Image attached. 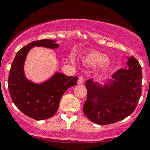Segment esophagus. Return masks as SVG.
Masks as SVG:
<instances>
[{"mask_svg": "<svg viewBox=\"0 0 150 150\" xmlns=\"http://www.w3.org/2000/svg\"><path fill=\"white\" fill-rule=\"evenodd\" d=\"M83 82H84V77H83V76H80L78 78L77 83H78L79 85H82V84H83Z\"/></svg>", "mask_w": 150, "mask_h": 150, "instance_id": "obj_1", "label": "esophagus"}]
</instances>
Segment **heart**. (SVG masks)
<instances>
[{"mask_svg":"<svg viewBox=\"0 0 150 150\" xmlns=\"http://www.w3.org/2000/svg\"><path fill=\"white\" fill-rule=\"evenodd\" d=\"M84 61L86 64L92 65V66H96L101 64H104L106 66V62L108 61V58L106 56H104L102 53L99 52H91L84 58Z\"/></svg>","mask_w":150,"mask_h":150,"instance_id":"obj_1","label":"heart"}]
</instances>
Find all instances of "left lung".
<instances>
[{
    "instance_id": "8db88e82",
    "label": "left lung",
    "mask_w": 150,
    "mask_h": 150,
    "mask_svg": "<svg viewBox=\"0 0 150 150\" xmlns=\"http://www.w3.org/2000/svg\"><path fill=\"white\" fill-rule=\"evenodd\" d=\"M128 69H119L104 85L89 79L86 82L87 100L83 112L98 125L116 123L135 111L142 94V68L133 56L128 58Z\"/></svg>"
}]
</instances>
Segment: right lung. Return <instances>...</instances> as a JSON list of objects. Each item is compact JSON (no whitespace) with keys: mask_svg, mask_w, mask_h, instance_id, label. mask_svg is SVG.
Masks as SVG:
<instances>
[{"mask_svg":"<svg viewBox=\"0 0 150 150\" xmlns=\"http://www.w3.org/2000/svg\"><path fill=\"white\" fill-rule=\"evenodd\" d=\"M56 42L42 39L30 43L17 53L10 68L8 84L12 101L24 114L37 120L52 117L57 111L63 94L76 85L78 80L77 77H68L57 72L40 84L26 78L24 63L30 50L34 46L57 49L59 44Z\"/></svg>","mask_w":150,"mask_h":150,"instance_id":"obj_1","label":"right lung"}]
</instances>
